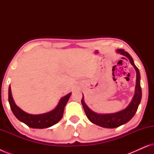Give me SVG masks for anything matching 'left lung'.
<instances>
[{"label":"left lung","mask_w":154,"mask_h":154,"mask_svg":"<svg viewBox=\"0 0 154 154\" xmlns=\"http://www.w3.org/2000/svg\"><path fill=\"white\" fill-rule=\"evenodd\" d=\"M117 53L125 56L130 60V64L134 66L137 73L136 85L134 94L129 105L123 110L113 113H97L91 110L84 102V97L81 100V103L87 116L88 119L90 122L97 125L101 126L105 128H115L119 127L123 124H125L132 119L137 110L139 105L140 104L142 99V89L140 85V73L137 67L134 64L133 59L130 55L128 52L123 49H117Z\"/></svg>","instance_id":"8db88e82"}]
</instances>
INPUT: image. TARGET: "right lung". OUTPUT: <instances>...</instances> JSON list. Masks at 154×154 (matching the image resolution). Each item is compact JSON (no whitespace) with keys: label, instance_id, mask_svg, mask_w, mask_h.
Segmentation results:
<instances>
[{"label":"right lung","instance_id":"add662e5","mask_svg":"<svg viewBox=\"0 0 154 154\" xmlns=\"http://www.w3.org/2000/svg\"><path fill=\"white\" fill-rule=\"evenodd\" d=\"M71 94V93H69L61 98L57 106L53 110L45 113L36 115L30 114L25 112L22 109L17 106L12 97L10 86H9L8 89V101L12 113L19 121L25 123L31 128L43 129L55 125L62 119L64 107L70 98Z\"/></svg>","mask_w":154,"mask_h":154}]
</instances>
